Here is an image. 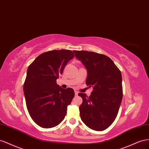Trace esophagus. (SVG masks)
Listing matches in <instances>:
<instances>
[{
    "label": "esophagus",
    "instance_id": "1",
    "mask_svg": "<svg viewBox=\"0 0 149 149\" xmlns=\"http://www.w3.org/2000/svg\"><path fill=\"white\" fill-rule=\"evenodd\" d=\"M78 93H79V92L77 91H75V95L77 96L78 95Z\"/></svg>",
    "mask_w": 149,
    "mask_h": 149
}]
</instances>
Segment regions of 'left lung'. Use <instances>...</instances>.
<instances>
[{
  "label": "left lung",
  "mask_w": 149,
  "mask_h": 149,
  "mask_svg": "<svg viewBox=\"0 0 149 149\" xmlns=\"http://www.w3.org/2000/svg\"><path fill=\"white\" fill-rule=\"evenodd\" d=\"M87 71L86 84L93 87L91 95L79 93L82 103L79 107L82 122L96 131L107 129L116 119L122 99V74L109 57L84 50H74Z\"/></svg>",
  "instance_id": "1"
}]
</instances>
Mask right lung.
<instances>
[{
  "label": "right lung",
  "mask_w": 149,
  "mask_h": 149,
  "mask_svg": "<svg viewBox=\"0 0 149 149\" xmlns=\"http://www.w3.org/2000/svg\"><path fill=\"white\" fill-rule=\"evenodd\" d=\"M74 57L70 50L48 51L28 67L24 84L25 102L32 120L42 128L58 125L66 116L74 91L72 88H62L56 80Z\"/></svg>",
  "instance_id": "1"
}]
</instances>
